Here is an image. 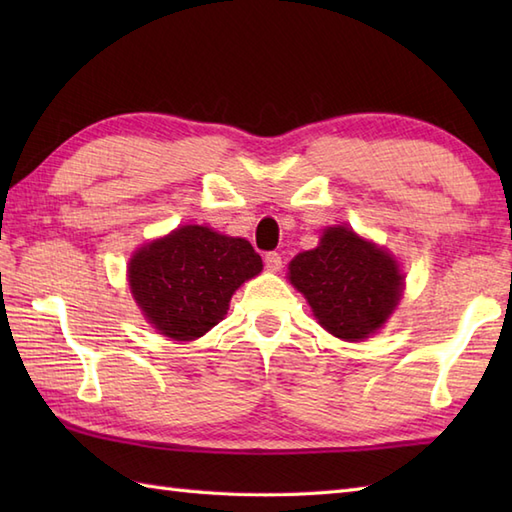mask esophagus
<instances>
[{
	"label": "esophagus",
	"instance_id": "obj_1",
	"mask_svg": "<svg viewBox=\"0 0 512 512\" xmlns=\"http://www.w3.org/2000/svg\"><path fill=\"white\" fill-rule=\"evenodd\" d=\"M264 264H266L270 273H277V270H281V255L279 253H266Z\"/></svg>",
	"mask_w": 512,
	"mask_h": 512
}]
</instances>
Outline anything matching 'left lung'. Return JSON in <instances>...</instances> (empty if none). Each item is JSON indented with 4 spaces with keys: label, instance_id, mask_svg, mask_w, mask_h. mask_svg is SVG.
<instances>
[{
    "label": "left lung",
    "instance_id": "1",
    "mask_svg": "<svg viewBox=\"0 0 512 512\" xmlns=\"http://www.w3.org/2000/svg\"><path fill=\"white\" fill-rule=\"evenodd\" d=\"M290 281L308 299L325 330L361 341L383 325L402 295L398 264L383 248L334 226L321 244L290 262Z\"/></svg>",
    "mask_w": 512,
    "mask_h": 512
}]
</instances>
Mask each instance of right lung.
Listing matches in <instances>:
<instances>
[{
	"label": "right lung",
	"instance_id": "add662e5",
	"mask_svg": "<svg viewBox=\"0 0 512 512\" xmlns=\"http://www.w3.org/2000/svg\"><path fill=\"white\" fill-rule=\"evenodd\" d=\"M259 273L262 257L246 239L182 226L132 257L129 288L160 334L193 341L226 317L233 292Z\"/></svg>",
	"mask_w": 512,
	"mask_h": 512
}]
</instances>
